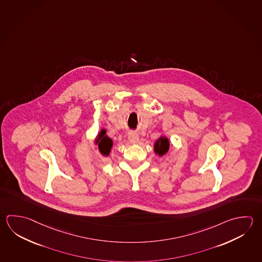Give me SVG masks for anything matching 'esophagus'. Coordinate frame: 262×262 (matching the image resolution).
<instances>
[{
	"label": "esophagus",
	"mask_w": 262,
	"mask_h": 262,
	"mask_svg": "<svg viewBox=\"0 0 262 262\" xmlns=\"http://www.w3.org/2000/svg\"><path fill=\"white\" fill-rule=\"evenodd\" d=\"M128 138L129 143H133V144H135V143H137L139 142V135L136 133H134V132L128 134Z\"/></svg>",
	"instance_id": "1"
}]
</instances>
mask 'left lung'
I'll return each instance as SVG.
<instances>
[{
    "label": "left lung",
    "mask_w": 262,
    "mask_h": 262,
    "mask_svg": "<svg viewBox=\"0 0 262 262\" xmlns=\"http://www.w3.org/2000/svg\"><path fill=\"white\" fill-rule=\"evenodd\" d=\"M154 148H155V153L158 154L160 157L164 156L168 152V148H169V142H168V138L164 137V136L160 137L155 143Z\"/></svg>",
    "instance_id": "left-lung-1"
}]
</instances>
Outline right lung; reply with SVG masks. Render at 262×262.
Returning a JSON list of instances; mask_svg holds the SVG:
<instances>
[{
    "label": "right lung",
    "mask_w": 262,
    "mask_h": 262,
    "mask_svg": "<svg viewBox=\"0 0 262 262\" xmlns=\"http://www.w3.org/2000/svg\"><path fill=\"white\" fill-rule=\"evenodd\" d=\"M106 130L102 129L98 135V138L95 141V143L98 144L99 151L103 156H109L111 148L113 146V141L105 135Z\"/></svg>",
    "instance_id": "right-lung-1"
}]
</instances>
